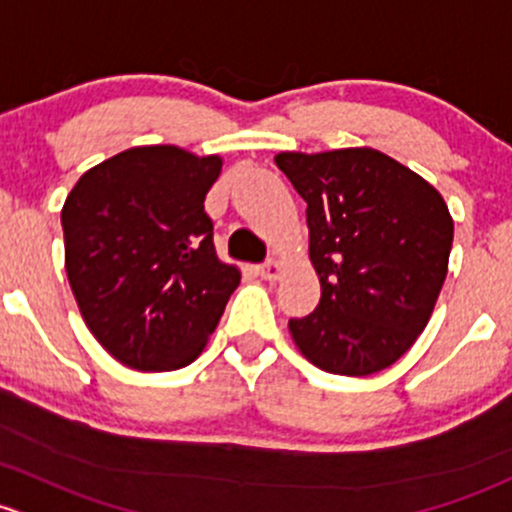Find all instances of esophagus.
I'll return each instance as SVG.
<instances>
[{"instance_id": "1", "label": "esophagus", "mask_w": 512, "mask_h": 512, "mask_svg": "<svg viewBox=\"0 0 512 512\" xmlns=\"http://www.w3.org/2000/svg\"><path fill=\"white\" fill-rule=\"evenodd\" d=\"M281 273H283V266L278 261H273V258L258 266V276H261L263 281H276V278H281Z\"/></svg>"}]
</instances>
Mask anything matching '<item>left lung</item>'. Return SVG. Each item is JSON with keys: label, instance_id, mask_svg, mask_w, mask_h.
I'll use <instances>...</instances> for the list:
<instances>
[{"label": "left lung", "instance_id": "left-lung-1", "mask_svg": "<svg viewBox=\"0 0 512 512\" xmlns=\"http://www.w3.org/2000/svg\"><path fill=\"white\" fill-rule=\"evenodd\" d=\"M305 199L320 303L288 320L315 367L365 377L399 360L426 328L446 281L453 219L444 197L372 147L276 155Z\"/></svg>", "mask_w": 512, "mask_h": 512}]
</instances>
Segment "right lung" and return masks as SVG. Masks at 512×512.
I'll return each mask as SVG.
<instances>
[{
    "instance_id": "add662e5",
    "label": "right lung",
    "mask_w": 512,
    "mask_h": 512,
    "mask_svg": "<svg viewBox=\"0 0 512 512\" xmlns=\"http://www.w3.org/2000/svg\"><path fill=\"white\" fill-rule=\"evenodd\" d=\"M221 157L130 147L88 170L61 212L66 273L93 337L123 365L179 370L199 357L239 286L204 197Z\"/></svg>"
}]
</instances>
